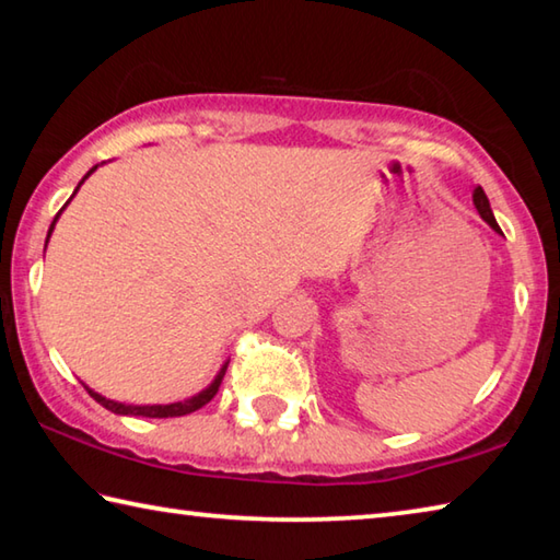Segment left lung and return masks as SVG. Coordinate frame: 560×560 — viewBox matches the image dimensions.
Returning <instances> with one entry per match:
<instances>
[{"mask_svg": "<svg viewBox=\"0 0 560 560\" xmlns=\"http://www.w3.org/2000/svg\"><path fill=\"white\" fill-rule=\"evenodd\" d=\"M474 207H477V212L481 214V220H485V222L491 226V230H494V232H501V230H499V224H497V220H494V212H491V207H489V200H487L485 189H481V187L474 189Z\"/></svg>", "mask_w": 560, "mask_h": 560, "instance_id": "obj_1", "label": "left lung"}]
</instances>
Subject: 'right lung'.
Masks as SVG:
<instances>
[{
	"label": "right lung",
	"mask_w": 560,
	"mask_h": 560,
	"mask_svg": "<svg viewBox=\"0 0 560 560\" xmlns=\"http://www.w3.org/2000/svg\"><path fill=\"white\" fill-rule=\"evenodd\" d=\"M98 167V165H96ZM96 167H91L89 170V175L93 173V170ZM86 175V177H89ZM83 177V179H86ZM83 179L79 183V187L83 185ZM79 187H75V192H79ZM73 192V195H75ZM71 195V197H73ZM71 202V200H69ZM66 202V205H69ZM63 205V207H66ZM63 212V210H61ZM59 212V214H61ZM59 214L54 217V222H51V226H49V236H51V232H54V224H56V220H59ZM49 236H46V242H49ZM224 373H226V363L220 368V373H217V377L214 381L210 383V387H205L202 393H197V395H192L189 397V400H183V402H170V405H126V402H116V400H108V397H103V395H98V393H93L91 387H86L89 390V395L93 397V400L96 402H101L103 407H106V410H110V412H116V415H136V417H183V415H189V412H195V410H200V407H205L207 402L212 400V397L217 395V390H220V385H222V377H224Z\"/></svg>",
	"instance_id": "1"
}]
</instances>
